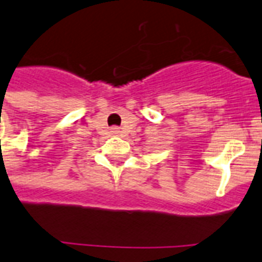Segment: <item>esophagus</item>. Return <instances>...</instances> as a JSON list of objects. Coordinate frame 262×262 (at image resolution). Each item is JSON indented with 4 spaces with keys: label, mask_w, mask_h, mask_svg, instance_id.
I'll return each instance as SVG.
<instances>
[{
    "label": "esophagus",
    "mask_w": 262,
    "mask_h": 262,
    "mask_svg": "<svg viewBox=\"0 0 262 262\" xmlns=\"http://www.w3.org/2000/svg\"><path fill=\"white\" fill-rule=\"evenodd\" d=\"M113 132H114V133H118V132H120V130H118L117 127H114V130H113Z\"/></svg>",
    "instance_id": "esophagus-1"
}]
</instances>
